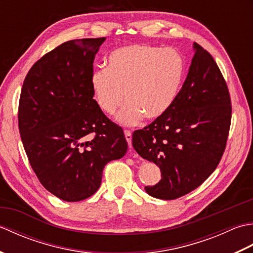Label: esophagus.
Here are the masks:
<instances>
[{
  "mask_svg": "<svg viewBox=\"0 0 253 253\" xmlns=\"http://www.w3.org/2000/svg\"><path fill=\"white\" fill-rule=\"evenodd\" d=\"M124 132H125V138H126V140H127V142H128V146H129V148H131V139H132L131 131L126 129Z\"/></svg>",
  "mask_w": 253,
  "mask_h": 253,
  "instance_id": "34e87169",
  "label": "esophagus"
}]
</instances>
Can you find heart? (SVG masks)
I'll return each instance as SVG.
<instances>
[{
	"instance_id": "obj_1",
	"label": "heart",
	"mask_w": 253,
	"mask_h": 253,
	"mask_svg": "<svg viewBox=\"0 0 253 253\" xmlns=\"http://www.w3.org/2000/svg\"><path fill=\"white\" fill-rule=\"evenodd\" d=\"M186 72L179 51L136 43L114 50L107 68H99L90 79L96 104L107 115L115 114L126 101L118 121L132 126L144 117L158 120L174 104Z\"/></svg>"
}]
</instances>
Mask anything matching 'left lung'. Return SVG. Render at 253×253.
I'll use <instances>...</instances> for the list:
<instances>
[{"label":"left lung","mask_w":253,"mask_h":253,"mask_svg":"<svg viewBox=\"0 0 253 253\" xmlns=\"http://www.w3.org/2000/svg\"><path fill=\"white\" fill-rule=\"evenodd\" d=\"M189 73L170 109L132 135L137 153L157 164L162 178L150 196L174 200L200 186L221 161L232 123L227 84L216 62L198 43Z\"/></svg>","instance_id":"obj_1"}]
</instances>
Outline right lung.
I'll use <instances>...</instances> for the list:
<instances>
[{
    "instance_id": "add662e5",
    "label": "right lung",
    "mask_w": 253,
    "mask_h": 253,
    "mask_svg": "<svg viewBox=\"0 0 253 253\" xmlns=\"http://www.w3.org/2000/svg\"><path fill=\"white\" fill-rule=\"evenodd\" d=\"M105 38L64 42L27 74L18 127L32 169L45 189L77 202L99 189L104 166L125 155L122 127L93 99L90 79Z\"/></svg>"
}]
</instances>
